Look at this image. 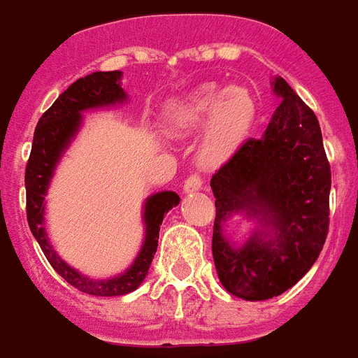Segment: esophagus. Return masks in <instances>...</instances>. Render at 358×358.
<instances>
[{"label": "esophagus", "instance_id": "34e87169", "mask_svg": "<svg viewBox=\"0 0 358 358\" xmlns=\"http://www.w3.org/2000/svg\"><path fill=\"white\" fill-rule=\"evenodd\" d=\"M203 187V179L199 173H192V176L187 177V181H185V192H196V190H199V188Z\"/></svg>", "mask_w": 358, "mask_h": 358}]
</instances>
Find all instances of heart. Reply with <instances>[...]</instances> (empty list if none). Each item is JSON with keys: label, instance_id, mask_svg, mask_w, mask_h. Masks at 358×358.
Listing matches in <instances>:
<instances>
[{"label": "heart", "instance_id": "heart-1", "mask_svg": "<svg viewBox=\"0 0 358 358\" xmlns=\"http://www.w3.org/2000/svg\"><path fill=\"white\" fill-rule=\"evenodd\" d=\"M255 116V103L240 87H201L170 108V125L176 131L197 129L207 124L203 159L210 164L233 155L244 140Z\"/></svg>", "mask_w": 358, "mask_h": 358}]
</instances>
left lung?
Masks as SVG:
<instances>
[{"label":"left lung","mask_w":358,"mask_h":358,"mask_svg":"<svg viewBox=\"0 0 358 358\" xmlns=\"http://www.w3.org/2000/svg\"><path fill=\"white\" fill-rule=\"evenodd\" d=\"M281 98L262 138H248L210 179L216 197L213 257L229 294L262 301L292 288L318 259L329 233L331 164L318 118L282 77ZM261 222L242 248L221 234L233 212ZM272 229L273 235L266 234Z\"/></svg>","instance_id":"obj_1"}]
</instances>
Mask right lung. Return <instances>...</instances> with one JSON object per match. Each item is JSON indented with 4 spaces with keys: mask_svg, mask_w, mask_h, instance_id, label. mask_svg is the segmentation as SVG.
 Returning <instances> with one entry per match:
<instances>
[{
    "mask_svg": "<svg viewBox=\"0 0 358 358\" xmlns=\"http://www.w3.org/2000/svg\"><path fill=\"white\" fill-rule=\"evenodd\" d=\"M120 77L122 73L118 70L94 71L90 76H85L76 83H71L38 120V125L34 129L29 161L25 166V197H27L25 210H27V224H29L31 233L38 242L40 250L44 251L48 262L53 266V270L68 285L90 296H124L142 285L155 255L157 245H159V229H161L162 218L170 208L177 207L181 201L176 192H159L148 199L144 213V245L129 270L125 271L124 275L114 277V279L94 281L81 275L79 271L62 262L48 242L42 203H44V194L48 190V182L53 176L57 161L81 124V110L124 101L125 92L120 87Z\"/></svg>",
    "mask_w": 358,
    "mask_h": 358,
    "instance_id": "right-lung-1",
    "label": "right lung"
}]
</instances>
